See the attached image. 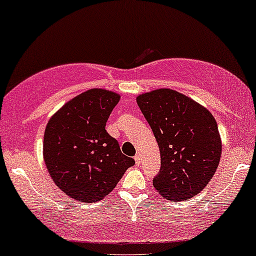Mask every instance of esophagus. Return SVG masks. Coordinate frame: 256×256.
I'll list each match as a JSON object with an SVG mask.
<instances>
[{
  "label": "esophagus",
  "instance_id": "34e87169",
  "mask_svg": "<svg viewBox=\"0 0 256 256\" xmlns=\"http://www.w3.org/2000/svg\"><path fill=\"white\" fill-rule=\"evenodd\" d=\"M134 160H136V166H139V164H140V160H142V158H140L139 155H136V158H134Z\"/></svg>",
  "mask_w": 256,
  "mask_h": 256
}]
</instances>
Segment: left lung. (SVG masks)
Instances as JSON below:
<instances>
[{"mask_svg": "<svg viewBox=\"0 0 256 256\" xmlns=\"http://www.w3.org/2000/svg\"><path fill=\"white\" fill-rule=\"evenodd\" d=\"M158 144L161 168L154 186L168 200L182 202L199 194L218 167L222 142L211 112L172 89L136 96Z\"/></svg>", "mask_w": 256, "mask_h": 256, "instance_id": "obj_1", "label": "left lung"}]
</instances>
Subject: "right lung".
<instances>
[{"label": "right lung", "mask_w": 256, "mask_h": 256, "mask_svg": "<svg viewBox=\"0 0 256 256\" xmlns=\"http://www.w3.org/2000/svg\"><path fill=\"white\" fill-rule=\"evenodd\" d=\"M120 98L110 90L89 89L67 101L48 122L42 146L46 168L74 200L100 202L136 164L105 129Z\"/></svg>", "instance_id": "obj_1"}]
</instances>
